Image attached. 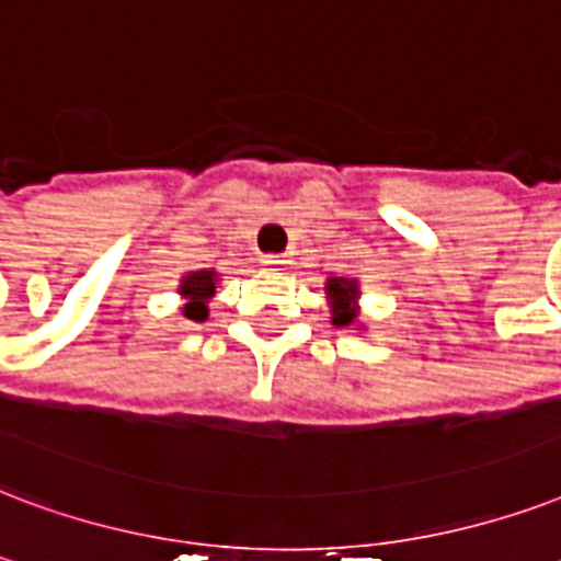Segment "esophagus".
Listing matches in <instances>:
<instances>
[{"mask_svg":"<svg viewBox=\"0 0 561 561\" xmlns=\"http://www.w3.org/2000/svg\"><path fill=\"white\" fill-rule=\"evenodd\" d=\"M262 264L264 267H271V271H276L282 264H288V255H262Z\"/></svg>","mask_w":561,"mask_h":561,"instance_id":"obj_1","label":"esophagus"}]
</instances>
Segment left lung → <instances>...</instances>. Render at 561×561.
<instances>
[{"mask_svg":"<svg viewBox=\"0 0 561 561\" xmlns=\"http://www.w3.org/2000/svg\"><path fill=\"white\" fill-rule=\"evenodd\" d=\"M327 302L329 314H332V327L347 329L358 327V314H362V288L358 279H347V276H329L327 279Z\"/></svg>","mask_w":561,"mask_h":561,"instance_id":"left-lung-1","label":"left lung"}]
</instances>
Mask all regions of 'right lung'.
<instances>
[{
    "mask_svg": "<svg viewBox=\"0 0 561 561\" xmlns=\"http://www.w3.org/2000/svg\"><path fill=\"white\" fill-rule=\"evenodd\" d=\"M217 282L220 273L208 267V271H191L179 279V297H182V318L205 323L208 320V302L217 294Z\"/></svg>",
    "mask_w": 561,
    "mask_h": 561,
    "instance_id": "right-lung-1",
    "label": "right lung"
}]
</instances>
